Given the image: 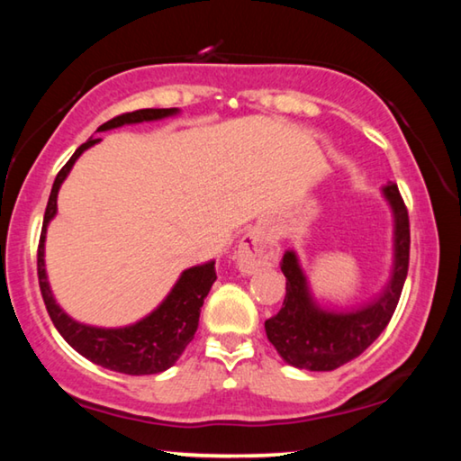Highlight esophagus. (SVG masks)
I'll return each instance as SVG.
<instances>
[{"instance_id": "obj_1", "label": "esophagus", "mask_w": 461, "mask_h": 461, "mask_svg": "<svg viewBox=\"0 0 461 461\" xmlns=\"http://www.w3.org/2000/svg\"><path fill=\"white\" fill-rule=\"evenodd\" d=\"M278 260V246L275 238L264 230H249L240 240L236 264L241 275H254L262 268L275 267Z\"/></svg>"}]
</instances>
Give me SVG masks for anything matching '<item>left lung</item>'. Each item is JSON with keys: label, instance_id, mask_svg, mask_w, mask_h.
<instances>
[{"label": "left lung", "instance_id": "left-lung-1", "mask_svg": "<svg viewBox=\"0 0 461 461\" xmlns=\"http://www.w3.org/2000/svg\"><path fill=\"white\" fill-rule=\"evenodd\" d=\"M382 193L394 217V262L388 285L374 301L352 311L319 307L296 254L288 249L283 256L280 270L286 276V296L283 309L267 319L264 327L280 357L294 368L330 372L354 360L386 330L399 305L409 270V213L394 183H388Z\"/></svg>", "mask_w": 461, "mask_h": 461}]
</instances>
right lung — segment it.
<instances>
[{"instance_id":"right-lung-1","label":"right lung","mask_w":461,"mask_h":461,"mask_svg":"<svg viewBox=\"0 0 461 461\" xmlns=\"http://www.w3.org/2000/svg\"><path fill=\"white\" fill-rule=\"evenodd\" d=\"M178 113L176 107L170 109H138V112L123 113L118 118L105 122L99 126L97 131H105L112 128L126 126V123H140V122H156L168 115ZM101 138H89L87 142L77 148L75 154L68 158L60 173L54 178L49 205L44 212L41 244H38V283H41V293L44 299L46 311L52 319L54 327L67 339L68 346L77 349L83 357H87L93 364L104 366L107 370L130 374V376H142V374H158L168 370L185 348L189 346L194 338V331L199 327V313L203 301L212 291L215 283V262H205L199 267L186 268L181 278L176 280L173 291L167 294V299L156 307L150 315L140 319L134 325L126 327H93L75 321L68 317L65 311L59 307L54 301L49 278H46L44 268V241H46V228L54 215H57V197L62 181L71 173L77 158L95 146Z\"/></svg>"}]
</instances>
